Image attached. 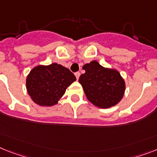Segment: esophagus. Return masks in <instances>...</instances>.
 Segmentation results:
<instances>
[{"mask_svg": "<svg viewBox=\"0 0 157 157\" xmlns=\"http://www.w3.org/2000/svg\"><path fill=\"white\" fill-rule=\"evenodd\" d=\"M80 75H81V73H80L79 72H75V76H76V80H78L79 77H80Z\"/></svg>", "mask_w": 157, "mask_h": 157, "instance_id": "esophagus-1", "label": "esophagus"}]
</instances>
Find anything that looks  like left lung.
<instances>
[{"label":"left lung","instance_id":"left-lung-1","mask_svg":"<svg viewBox=\"0 0 157 157\" xmlns=\"http://www.w3.org/2000/svg\"><path fill=\"white\" fill-rule=\"evenodd\" d=\"M85 72L79 82L87 98L99 108H109L119 103L125 90V84L115 69L104 68L93 60L83 66Z\"/></svg>","mask_w":157,"mask_h":157}]
</instances>
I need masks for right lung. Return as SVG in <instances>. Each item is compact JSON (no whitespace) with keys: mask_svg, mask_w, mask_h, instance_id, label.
<instances>
[{"mask_svg":"<svg viewBox=\"0 0 157 157\" xmlns=\"http://www.w3.org/2000/svg\"><path fill=\"white\" fill-rule=\"evenodd\" d=\"M76 76L68 68L53 63L32 69L26 79V89L32 100L40 106L57 104Z\"/></svg>","mask_w":157,"mask_h":157,"instance_id":"right-lung-1","label":"right lung"}]
</instances>
